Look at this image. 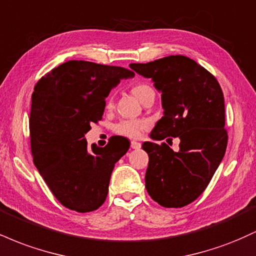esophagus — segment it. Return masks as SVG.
<instances>
[{
	"label": "esophagus",
	"mask_w": 256,
	"mask_h": 256,
	"mask_svg": "<svg viewBox=\"0 0 256 256\" xmlns=\"http://www.w3.org/2000/svg\"><path fill=\"white\" fill-rule=\"evenodd\" d=\"M131 148L132 149H140V143L137 142V140H132V142H131Z\"/></svg>",
	"instance_id": "esophagus-1"
}]
</instances>
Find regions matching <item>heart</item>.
Wrapping results in <instances>:
<instances>
[{"instance_id": "heart-1", "label": "heart", "mask_w": 256, "mask_h": 256, "mask_svg": "<svg viewBox=\"0 0 256 256\" xmlns=\"http://www.w3.org/2000/svg\"><path fill=\"white\" fill-rule=\"evenodd\" d=\"M130 91L134 98L140 100L142 104L148 100L150 96L155 95L154 89L149 84L143 82H137L130 86ZM113 107V95H110L106 100V108L110 110ZM148 128V122L146 120H122L114 126V131L122 136L130 138H138L143 134V131Z\"/></svg>"}]
</instances>
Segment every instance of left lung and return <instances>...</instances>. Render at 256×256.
I'll use <instances>...</instances> for the list:
<instances>
[{"label": "left lung", "mask_w": 256, "mask_h": 256, "mask_svg": "<svg viewBox=\"0 0 256 256\" xmlns=\"http://www.w3.org/2000/svg\"><path fill=\"white\" fill-rule=\"evenodd\" d=\"M130 67L152 78L161 91L165 110L150 137L180 140L179 152L165 142L143 143L149 156L146 192L162 207H184L204 192L224 158L228 131L222 90L212 73L183 55Z\"/></svg>", "instance_id": "8db88e82"}]
</instances>
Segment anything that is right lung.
Masks as SVG:
<instances>
[{
	"label": "right lung",
	"instance_id": "right-lung-1",
	"mask_svg": "<svg viewBox=\"0 0 256 256\" xmlns=\"http://www.w3.org/2000/svg\"><path fill=\"white\" fill-rule=\"evenodd\" d=\"M130 70L71 60L52 68L34 85L30 113L34 166L55 198L79 213L106 201L112 171L130 146L110 140L88 146L84 134L104 116L106 98Z\"/></svg>",
	"mask_w": 256,
	"mask_h": 256
}]
</instances>
